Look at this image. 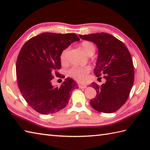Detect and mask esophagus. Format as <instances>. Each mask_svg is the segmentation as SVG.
I'll return each mask as SVG.
<instances>
[{
    "mask_svg": "<svg viewBox=\"0 0 150 150\" xmlns=\"http://www.w3.org/2000/svg\"><path fill=\"white\" fill-rule=\"evenodd\" d=\"M79 88H87V86H85V85H80V86H79Z\"/></svg>",
    "mask_w": 150,
    "mask_h": 150,
    "instance_id": "1",
    "label": "esophagus"
}]
</instances>
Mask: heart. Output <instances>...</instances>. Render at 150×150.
I'll return each instance as SVG.
<instances>
[{"label": "heart", "mask_w": 150, "mask_h": 150, "mask_svg": "<svg viewBox=\"0 0 150 150\" xmlns=\"http://www.w3.org/2000/svg\"><path fill=\"white\" fill-rule=\"evenodd\" d=\"M81 49L82 50L86 55L88 56H91L93 55L95 52V47L94 44L90 42V41H83L80 44ZM68 49H66L60 54V60L62 62H64L66 60V56ZM90 71V67L85 66V67H74L70 69L68 73V75L74 78L75 80L78 81H82L84 80L86 76Z\"/></svg>", "instance_id": "heart-1"}]
</instances>
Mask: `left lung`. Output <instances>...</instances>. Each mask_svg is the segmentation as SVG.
I'll list each match as a JSON object with an SVG mask.
<instances>
[{
	"instance_id": "obj_1",
	"label": "left lung",
	"mask_w": 150,
	"mask_h": 150,
	"mask_svg": "<svg viewBox=\"0 0 150 150\" xmlns=\"http://www.w3.org/2000/svg\"><path fill=\"white\" fill-rule=\"evenodd\" d=\"M79 37L97 46L98 57L93 71L97 77L104 75L106 79L101 86L91 84L97 95L91 99L90 105L99 112L113 113L126 103L133 86L135 72L132 56L124 43L111 35L95 33Z\"/></svg>"
}]
</instances>
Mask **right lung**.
Segmentation results:
<instances>
[{
    "label": "right lung",
    "instance_id": "obj_1",
    "mask_svg": "<svg viewBox=\"0 0 150 150\" xmlns=\"http://www.w3.org/2000/svg\"><path fill=\"white\" fill-rule=\"evenodd\" d=\"M80 40L74 33H42L24 44L19 52L16 73L18 86L29 106L41 114L56 113L68 104L71 91L79 88L66 78L60 87L52 84L61 68L60 54L71 43Z\"/></svg>",
    "mask_w": 150,
    "mask_h": 150
}]
</instances>
